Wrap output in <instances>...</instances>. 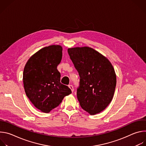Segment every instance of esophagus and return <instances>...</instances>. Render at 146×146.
Listing matches in <instances>:
<instances>
[{"mask_svg": "<svg viewBox=\"0 0 146 146\" xmlns=\"http://www.w3.org/2000/svg\"><path fill=\"white\" fill-rule=\"evenodd\" d=\"M69 87L70 88V89L71 90L72 92H73L74 91V88H73V86H72V85H69Z\"/></svg>", "mask_w": 146, "mask_h": 146, "instance_id": "esophagus-1", "label": "esophagus"}]
</instances>
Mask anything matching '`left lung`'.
<instances>
[{
    "instance_id": "left-lung-1",
    "label": "left lung",
    "mask_w": 146,
    "mask_h": 146,
    "mask_svg": "<svg viewBox=\"0 0 146 146\" xmlns=\"http://www.w3.org/2000/svg\"><path fill=\"white\" fill-rule=\"evenodd\" d=\"M68 54L80 76L77 96L81 108L94 115L111 102L116 86V74L110 62L94 49L75 47Z\"/></svg>"
}]
</instances>
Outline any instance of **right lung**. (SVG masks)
<instances>
[{
    "mask_svg": "<svg viewBox=\"0 0 146 146\" xmlns=\"http://www.w3.org/2000/svg\"><path fill=\"white\" fill-rule=\"evenodd\" d=\"M62 56V47L52 45L41 48L27 61L23 72L27 96L40 111L49 113L59 106L71 90L60 82L57 70Z\"/></svg>",
    "mask_w": 146,
    "mask_h": 146,
    "instance_id": "1",
    "label": "right lung"
}]
</instances>
